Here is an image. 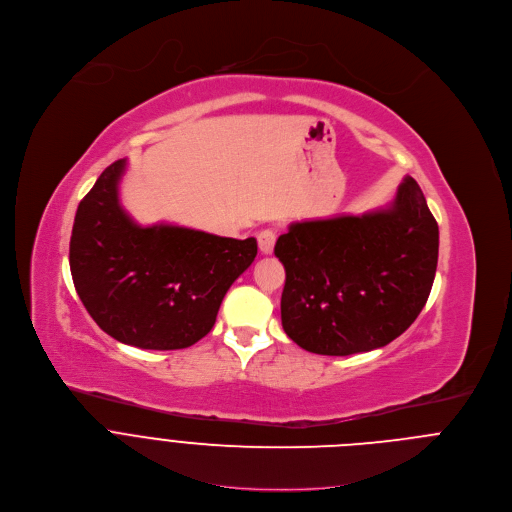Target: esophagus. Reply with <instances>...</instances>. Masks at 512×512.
Returning <instances> with one entry per match:
<instances>
[{"label": "esophagus", "instance_id": "obj_1", "mask_svg": "<svg viewBox=\"0 0 512 512\" xmlns=\"http://www.w3.org/2000/svg\"><path fill=\"white\" fill-rule=\"evenodd\" d=\"M257 241H259V249L261 253L265 255H271L273 253V247H275V241H277V235L273 229H265L257 235Z\"/></svg>", "mask_w": 512, "mask_h": 512}]
</instances>
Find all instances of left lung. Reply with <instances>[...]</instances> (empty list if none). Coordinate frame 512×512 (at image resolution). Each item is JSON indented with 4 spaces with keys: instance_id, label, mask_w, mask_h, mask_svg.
<instances>
[{
    "instance_id": "obj_1",
    "label": "left lung",
    "mask_w": 512,
    "mask_h": 512,
    "mask_svg": "<svg viewBox=\"0 0 512 512\" xmlns=\"http://www.w3.org/2000/svg\"><path fill=\"white\" fill-rule=\"evenodd\" d=\"M275 255L287 275V337L345 357L389 345L419 317L435 281L439 225L407 175L385 209L289 225Z\"/></svg>"
}]
</instances>
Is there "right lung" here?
I'll use <instances>...</instances> for the list:
<instances>
[{"instance_id":"add662e5","label":"right lung","mask_w":512,"mask_h":512,"mask_svg":"<svg viewBox=\"0 0 512 512\" xmlns=\"http://www.w3.org/2000/svg\"><path fill=\"white\" fill-rule=\"evenodd\" d=\"M125 165L111 163L77 207L69 241L75 291L119 343L153 351L191 347L213 329L225 293L253 263L257 241L137 225L119 205Z\"/></svg>"}]
</instances>
